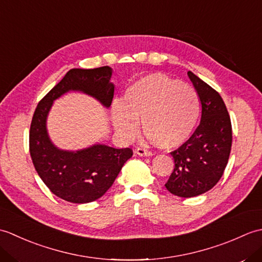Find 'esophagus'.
<instances>
[{"label": "esophagus", "instance_id": "obj_1", "mask_svg": "<svg viewBox=\"0 0 262 262\" xmlns=\"http://www.w3.org/2000/svg\"><path fill=\"white\" fill-rule=\"evenodd\" d=\"M135 152H136V154L140 155V157H151V155H152V152L147 151V149L144 148V147L136 148Z\"/></svg>", "mask_w": 262, "mask_h": 262}]
</instances>
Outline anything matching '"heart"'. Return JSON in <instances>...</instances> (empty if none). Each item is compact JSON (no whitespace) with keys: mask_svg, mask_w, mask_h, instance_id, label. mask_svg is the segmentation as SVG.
<instances>
[{"mask_svg":"<svg viewBox=\"0 0 262 262\" xmlns=\"http://www.w3.org/2000/svg\"><path fill=\"white\" fill-rule=\"evenodd\" d=\"M199 113L197 91L162 73L141 77L110 107L111 122L124 140L138 134L141 119L145 135L163 149L180 146L190 137Z\"/></svg>","mask_w":262,"mask_h":262,"instance_id":"b5f03b06","label":"heart"}]
</instances>
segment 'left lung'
I'll use <instances>...</instances> for the list:
<instances>
[{
	"instance_id": "left-lung-1",
	"label": "left lung",
	"mask_w": 262,
	"mask_h": 262,
	"mask_svg": "<svg viewBox=\"0 0 262 262\" xmlns=\"http://www.w3.org/2000/svg\"><path fill=\"white\" fill-rule=\"evenodd\" d=\"M188 76L197 91L202 118L193 134L171 152L174 169L165 188L176 196L190 198L210 190L223 176L232 146V125L223 99L192 72Z\"/></svg>"
}]
</instances>
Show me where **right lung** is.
Returning <instances> with one entry per match:
<instances>
[{"label": "right lung", "mask_w": 262, "mask_h": 262, "mask_svg": "<svg viewBox=\"0 0 262 262\" xmlns=\"http://www.w3.org/2000/svg\"><path fill=\"white\" fill-rule=\"evenodd\" d=\"M113 69H72L40 102L32 117L29 148L38 176L54 194L74 204L91 203L102 197L113 186L117 176L132 158L130 148H114L105 144L68 151L52 142L47 130V118L55 100L74 91L88 94L109 108L115 84Z\"/></svg>", "instance_id": "add662e5"}]
</instances>
